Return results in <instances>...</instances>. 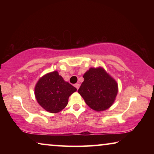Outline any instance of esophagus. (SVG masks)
<instances>
[{
    "label": "esophagus",
    "mask_w": 154,
    "mask_h": 154,
    "mask_svg": "<svg viewBox=\"0 0 154 154\" xmlns=\"http://www.w3.org/2000/svg\"><path fill=\"white\" fill-rule=\"evenodd\" d=\"M74 86H75V88H76L77 90H79V87H80V84H79V83H75V85H74Z\"/></svg>",
    "instance_id": "esophagus-1"
}]
</instances>
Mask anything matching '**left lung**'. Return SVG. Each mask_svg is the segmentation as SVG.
Instances as JSON below:
<instances>
[{"instance_id":"obj_1","label":"left lung","mask_w":154,"mask_h":154,"mask_svg":"<svg viewBox=\"0 0 154 154\" xmlns=\"http://www.w3.org/2000/svg\"><path fill=\"white\" fill-rule=\"evenodd\" d=\"M83 78L78 92L88 106L96 111L110 108L119 92L116 81L102 66L90 68Z\"/></svg>"}]
</instances>
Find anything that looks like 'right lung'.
<instances>
[{"instance_id":"right-lung-1","label":"right lung","mask_w":154,"mask_h":154,"mask_svg":"<svg viewBox=\"0 0 154 154\" xmlns=\"http://www.w3.org/2000/svg\"><path fill=\"white\" fill-rule=\"evenodd\" d=\"M76 90L59 75L57 71H54L40 78L35 84L34 94L42 108L50 113H57L66 106L69 96Z\"/></svg>"}]
</instances>
